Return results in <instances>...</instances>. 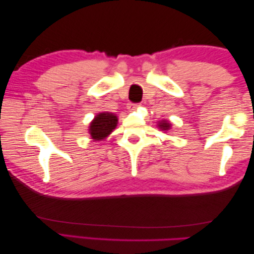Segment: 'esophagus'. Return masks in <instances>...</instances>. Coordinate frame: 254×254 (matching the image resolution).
I'll return each instance as SVG.
<instances>
[{
    "mask_svg": "<svg viewBox=\"0 0 254 254\" xmlns=\"http://www.w3.org/2000/svg\"><path fill=\"white\" fill-rule=\"evenodd\" d=\"M139 106H140V103H129V105H128V109L134 110V109H136V108H138Z\"/></svg>",
    "mask_w": 254,
    "mask_h": 254,
    "instance_id": "34e87169",
    "label": "esophagus"
}]
</instances>
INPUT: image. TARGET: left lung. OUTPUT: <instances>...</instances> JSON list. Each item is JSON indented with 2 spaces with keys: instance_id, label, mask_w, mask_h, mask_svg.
Masks as SVG:
<instances>
[{
  "instance_id": "8db88e82",
  "label": "left lung",
  "mask_w": 254,
  "mask_h": 254,
  "mask_svg": "<svg viewBox=\"0 0 254 254\" xmlns=\"http://www.w3.org/2000/svg\"><path fill=\"white\" fill-rule=\"evenodd\" d=\"M157 126H159L160 129L166 131V130H169L170 128H171V124H170L168 120H163V122L157 124Z\"/></svg>"
}]
</instances>
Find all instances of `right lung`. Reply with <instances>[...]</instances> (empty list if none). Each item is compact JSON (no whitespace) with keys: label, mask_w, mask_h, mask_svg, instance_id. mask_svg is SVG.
Masks as SVG:
<instances>
[{"label":"right lung","mask_w":254,"mask_h":254,"mask_svg":"<svg viewBox=\"0 0 254 254\" xmlns=\"http://www.w3.org/2000/svg\"><path fill=\"white\" fill-rule=\"evenodd\" d=\"M118 117L109 112H100L90 124L89 132L92 139L103 140L117 127Z\"/></svg>","instance_id":"right-lung-1"}]
</instances>
